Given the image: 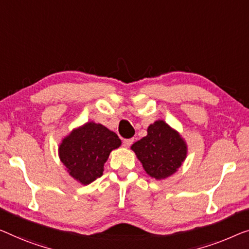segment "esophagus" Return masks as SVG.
I'll return each instance as SVG.
<instances>
[{
    "mask_svg": "<svg viewBox=\"0 0 249 249\" xmlns=\"http://www.w3.org/2000/svg\"><path fill=\"white\" fill-rule=\"evenodd\" d=\"M133 142H134V140H133V139H125L123 141V145L125 147H129L133 144Z\"/></svg>",
    "mask_w": 249,
    "mask_h": 249,
    "instance_id": "34e87169",
    "label": "esophagus"
}]
</instances>
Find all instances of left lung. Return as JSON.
Returning <instances> with one entry per match:
<instances>
[{
  "label": "left lung",
  "instance_id": "1",
  "mask_svg": "<svg viewBox=\"0 0 249 249\" xmlns=\"http://www.w3.org/2000/svg\"><path fill=\"white\" fill-rule=\"evenodd\" d=\"M132 150L152 178L161 180L173 174L187 157V146L176 131L163 121L148 126L147 135L132 145Z\"/></svg>",
  "mask_w": 249,
  "mask_h": 249
}]
</instances>
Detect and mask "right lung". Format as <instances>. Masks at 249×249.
Returning a JSON list of instances; mask_svg holds the SVG:
<instances>
[{"instance_id": "obj_1", "label": "right lung", "mask_w": 249, "mask_h": 249, "mask_svg": "<svg viewBox=\"0 0 249 249\" xmlns=\"http://www.w3.org/2000/svg\"><path fill=\"white\" fill-rule=\"evenodd\" d=\"M120 145L121 140L114 132L102 124L87 123L62 141L59 155L70 176L89 184L103 176L104 163Z\"/></svg>"}]
</instances>
